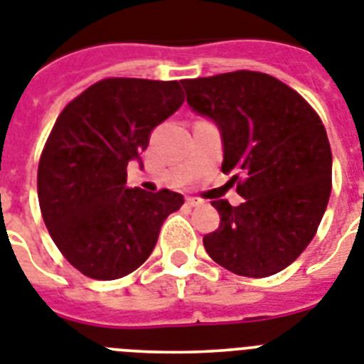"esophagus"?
I'll return each mask as SVG.
<instances>
[{"mask_svg": "<svg viewBox=\"0 0 364 364\" xmlns=\"http://www.w3.org/2000/svg\"><path fill=\"white\" fill-rule=\"evenodd\" d=\"M186 203H188V206H200V204H203V200L195 199V197H188V199H186Z\"/></svg>", "mask_w": 364, "mask_h": 364, "instance_id": "34e87169", "label": "esophagus"}]
</instances>
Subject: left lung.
Here are the masks:
<instances>
[{
	"label": "left lung",
	"mask_w": 364,
	"mask_h": 364,
	"mask_svg": "<svg viewBox=\"0 0 364 364\" xmlns=\"http://www.w3.org/2000/svg\"><path fill=\"white\" fill-rule=\"evenodd\" d=\"M188 104L223 137V173L240 206L212 200L219 229L203 238L212 260L243 277H269L305 251L331 195L333 158L322 119L277 77L236 70L182 80Z\"/></svg>",
	"instance_id": "1"
}]
</instances>
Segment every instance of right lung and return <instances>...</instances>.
<instances>
[{
    "mask_svg": "<svg viewBox=\"0 0 364 364\" xmlns=\"http://www.w3.org/2000/svg\"><path fill=\"white\" fill-rule=\"evenodd\" d=\"M182 104L178 81L106 77L57 117L38 161V204L57 249L85 277L113 281L139 268L184 204L169 189L126 188L128 164Z\"/></svg>",
    "mask_w": 364,
    "mask_h": 364,
    "instance_id": "right-lung-1",
    "label": "right lung"
}]
</instances>
